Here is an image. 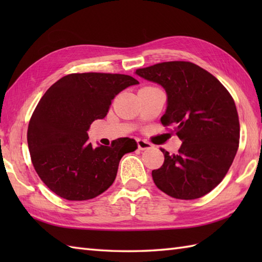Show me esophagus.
<instances>
[{
	"label": "esophagus",
	"instance_id": "esophagus-1",
	"mask_svg": "<svg viewBox=\"0 0 262 262\" xmlns=\"http://www.w3.org/2000/svg\"><path fill=\"white\" fill-rule=\"evenodd\" d=\"M137 146L140 149H148L153 147L151 143H148L147 141H144V140H137Z\"/></svg>",
	"mask_w": 262,
	"mask_h": 262
}]
</instances>
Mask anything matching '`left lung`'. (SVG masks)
I'll return each instance as SVG.
<instances>
[{
	"instance_id": "1",
	"label": "left lung",
	"mask_w": 262,
	"mask_h": 262,
	"mask_svg": "<svg viewBox=\"0 0 262 262\" xmlns=\"http://www.w3.org/2000/svg\"><path fill=\"white\" fill-rule=\"evenodd\" d=\"M166 92L164 126L174 125L182 141L179 152L164 154L152 171L157 187L177 199L205 196L223 180L240 141L234 100L215 76L190 62H165L136 70Z\"/></svg>"
}]
</instances>
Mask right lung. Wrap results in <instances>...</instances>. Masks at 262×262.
<instances>
[{"label": "right lung", "mask_w": 262, "mask_h": 262, "mask_svg": "<svg viewBox=\"0 0 262 262\" xmlns=\"http://www.w3.org/2000/svg\"><path fill=\"white\" fill-rule=\"evenodd\" d=\"M138 84L124 74H70L48 89L28 127V147L35 170L57 196L88 200L113 185L120 159L134 152L132 138L111 146L89 143L88 130L103 119L117 94Z\"/></svg>", "instance_id": "right-lung-1"}]
</instances>
